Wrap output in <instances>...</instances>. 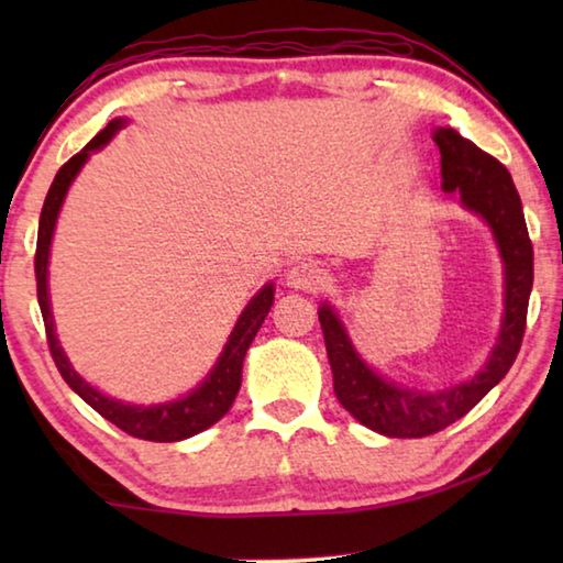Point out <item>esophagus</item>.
Returning a JSON list of instances; mask_svg holds the SVG:
<instances>
[{
    "label": "esophagus",
    "mask_w": 563,
    "mask_h": 563,
    "mask_svg": "<svg viewBox=\"0 0 563 563\" xmlns=\"http://www.w3.org/2000/svg\"><path fill=\"white\" fill-rule=\"evenodd\" d=\"M325 283H328V273L322 271L318 263H312V261L295 263L292 268L288 271V285H290V288L316 292V290L325 288Z\"/></svg>",
    "instance_id": "1"
}]
</instances>
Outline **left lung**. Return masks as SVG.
I'll list each match as a JSON object with an SVG mask.
<instances>
[{"label":"left lung","instance_id":"obj_1","mask_svg":"<svg viewBox=\"0 0 563 563\" xmlns=\"http://www.w3.org/2000/svg\"><path fill=\"white\" fill-rule=\"evenodd\" d=\"M432 139L442 154V190L460 194L466 211L482 216L489 223L501 253L504 320L487 365L470 383L440 389V393L397 387L362 362L338 312L328 302L318 310L332 367V387L340 405L360 424L385 437H402V440L427 437L450 427L509 373L519 355L523 328H527L533 283V247L527 221H523L521 198L507 166L454 129H437Z\"/></svg>","mask_w":563,"mask_h":563}]
</instances>
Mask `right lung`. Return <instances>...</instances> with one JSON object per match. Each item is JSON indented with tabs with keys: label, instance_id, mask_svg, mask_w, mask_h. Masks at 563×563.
<instances>
[{
	"label": "right lung",
	"instance_id": "1",
	"mask_svg": "<svg viewBox=\"0 0 563 563\" xmlns=\"http://www.w3.org/2000/svg\"><path fill=\"white\" fill-rule=\"evenodd\" d=\"M123 123H126L123 119L109 121L107 129L99 131L97 136H93L89 144L79 151V154L66 161V164L59 168V174H56L49 194L44 198V208L40 216V235H36V255H34L36 300H40V308H42L46 342H49V352L56 362V367H59L64 383L69 385L74 393L84 399V402L97 409L103 419H109L111 424H117L119 430H123L126 434L139 437V440H148V442H178L208 430V427L216 424L218 419L231 409L238 389H241L243 357L247 347H251L255 332L261 330L265 316H268L275 288L273 283H268L265 288H261V292L255 295L251 302H247V308L241 312V318H238L231 338H228L221 357H218L216 367L211 369V375H208L203 383L194 389V393H188L180 399H174V402L148 405V407L129 405V402H121V399L101 395L97 387H91L87 379L76 375L71 362L64 355L59 340H56L54 318L49 308L46 265H49L52 235H54L56 216L62 211V203L66 198V190L71 186V180L76 178V174H79L81 166L87 164L91 151H99L101 146H107L113 133H117Z\"/></svg>",
	"mask_w": 563,
	"mask_h": 563
}]
</instances>
